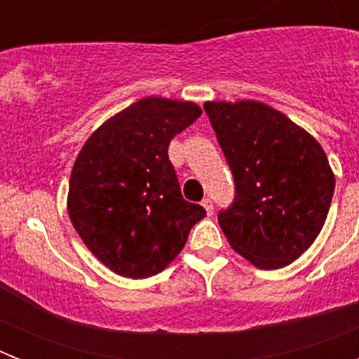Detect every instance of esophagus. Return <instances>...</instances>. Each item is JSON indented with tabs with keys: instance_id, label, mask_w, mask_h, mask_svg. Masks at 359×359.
Instances as JSON below:
<instances>
[{
	"instance_id": "34e87169",
	"label": "esophagus",
	"mask_w": 359,
	"mask_h": 359,
	"mask_svg": "<svg viewBox=\"0 0 359 359\" xmlns=\"http://www.w3.org/2000/svg\"><path fill=\"white\" fill-rule=\"evenodd\" d=\"M201 205H203V208H205V210H207V214H208V215L214 214V205H212L210 199H208V198H207V199H203Z\"/></svg>"
}]
</instances>
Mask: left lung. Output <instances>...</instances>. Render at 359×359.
<instances>
[{
  "instance_id": "left-lung-1",
  "label": "left lung",
  "mask_w": 359,
  "mask_h": 359,
  "mask_svg": "<svg viewBox=\"0 0 359 359\" xmlns=\"http://www.w3.org/2000/svg\"><path fill=\"white\" fill-rule=\"evenodd\" d=\"M236 182L219 214L230 246L259 269L291 264L327 219L334 172L315 136L259 100L203 104Z\"/></svg>"
}]
</instances>
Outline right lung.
Returning <instances> with one entry per match:
<instances>
[{"label":"right lung","mask_w":359,"mask_h":359,"mask_svg":"<svg viewBox=\"0 0 359 359\" xmlns=\"http://www.w3.org/2000/svg\"><path fill=\"white\" fill-rule=\"evenodd\" d=\"M201 113L190 100L145 97L95 129L77 154L69 221L116 275L147 278L163 271L207 215L183 199L167 154L170 140Z\"/></svg>","instance_id":"obj_1"}]
</instances>
